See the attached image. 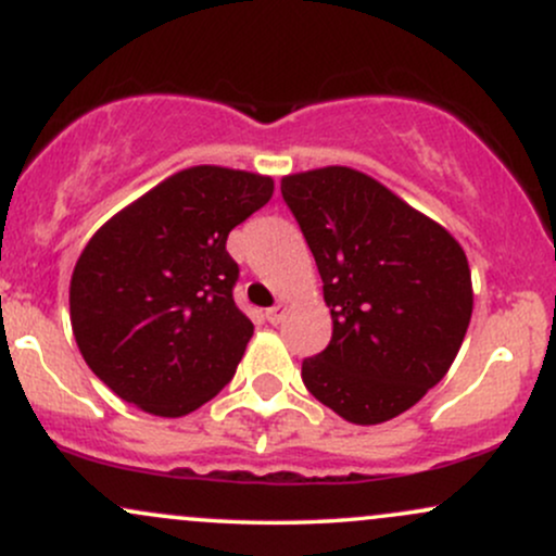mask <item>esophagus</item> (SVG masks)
Returning <instances> with one entry per match:
<instances>
[{"label": "esophagus", "mask_w": 556, "mask_h": 556, "mask_svg": "<svg viewBox=\"0 0 556 556\" xmlns=\"http://www.w3.org/2000/svg\"><path fill=\"white\" fill-rule=\"evenodd\" d=\"M285 316H287V305L285 303H277L274 308L266 311V318H269V324H279Z\"/></svg>", "instance_id": "obj_1"}]
</instances>
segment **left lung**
I'll list each match as a JSON object with an SVG mask.
<instances>
[{
	"label": "left lung",
	"mask_w": 556,
	"mask_h": 556,
	"mask_svg": "<svg viewBox=\"0 0 556 556\" xmlns=\"http://www.w3.org/2000/svg\"><path fill=\"white\" fill-rule=\"evenodd\" d=\"M331 308V342L303 384L337 416L376 426L410 410L450 371L473 314L463 245L353 167L282 177Z\"/></svg>",
	"instance_id": "8db88e82"
}]
</instances>
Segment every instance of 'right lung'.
Listing matches in <instances>:
<instances>
[{
  "mask_svg": "<svg viewBox=\"0 0 556 556\" xmlns=\"http://www.w3.org/2000/svg\"><path fill=\"white\" fill-rule=\"evenodd\" d=\"M271 193L269 175L201 164L96 229L70 279V324L117 397L180 418L232 379L253 324L232 300L227 235Z\"/></svg>",
  "mask_w": 556,
  "mask_h": 556,
  "instance_id": "add662e5",
  "label": "right lung"
}]
</instances>
